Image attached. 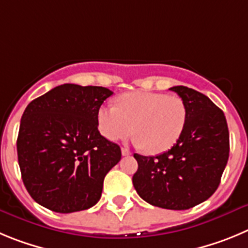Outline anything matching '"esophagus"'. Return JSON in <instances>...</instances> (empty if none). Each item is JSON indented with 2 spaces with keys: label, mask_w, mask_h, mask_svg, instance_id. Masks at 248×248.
I'll use <instances>...</instances> for the list:
<instances>
[{
  "label": "esophagus",
  "mask_w": 248,
  "mask_h": 248,
  "mask_svg": "<svg viewBox=\"0 0 248 248\" xmlns=\"http://www.w3.org/2000/svg\"><path fill=\"white\" fill-rule=\"evenodd\" d=\"M121 152H122V155H131V152H129V149L126 148V147H122Z\"/></svg>",
  "instance_id": "obj_1"
}]
</instances>
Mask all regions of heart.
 Segmentation results:
<instances>
[{"instance_id": "heart-1", "label": "heart", "mask_w": 248, "mask_h": 248, "mask_svg": "<svg viewBox=\"0 0 248 248\" xmlns=\"http://www.w3.org/2000/svg\"><path fill=\"white\" fill-rule=\"evenodd\" d=\"M188 121L186 105L179 96L152 91H132L119 97V106L105 105L97 112L101 135L124 140L136 132L137 146L152 155L177 143Z\"/></svg>"}]
</instances>
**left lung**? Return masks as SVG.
I'll return each instance as SVG.
<instances>
[{
    "mask_svg": "<svg viewBox=\"0 0 248 248\" xmlns=\"http://www.w3.org/2000/svg\"><path fill=\"white\" fill-rule=\"evenodd\" d=\"M186 105L184 132L168 152L157 157L135 153L138 169L132 178L138 195L153 206L186 210L205 202L217 189L230 153L227 122L204 93L173 86Z\"/></svg>",
    "mask_w": 248,
    "mask_h": 248,
    "instance_id": "obj_1",
    "label": "left lung"
}]
</instances>
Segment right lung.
<instances>
[{
  "label": "right lung",
  "instance_id": "obj_1",
  "mask_svg": "<svg viewBox=\"0 0 248 248\" xmlns=\"http://www.w3.org/2000/svg\"><path fill=\"white\" fill-rule=\"evenodd\" d=\"M112 93L102 86L64 84L28 104L17 155L24 186L39 205L69 214L100 200L106 174L121 159L119 144L97 129V112Z\"/></svg>",
  "mask_w": 248,
  "mask_h": 248
}]
</instances>
